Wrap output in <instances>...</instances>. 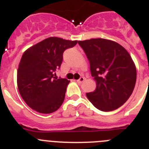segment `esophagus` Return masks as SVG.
Returning <instances> with one entry per match:
<instances>
[{
  "label": "esophagus",
  "mask_w": 149,
  "mask_h": 149,
  "mask_svg": "<svg viewBox=\"0 0 149 149\" xmlns=\"http://www.w3.org/2000/svg\"><path fill=\"white\" fill-rule=\"evenodd\" d=\"M84 80H85V78H84V77H81L80 78L78 79L77 81V82L78 83V84H81V83H83L84 81Z\"/></svg>",
  "instance_id": "1"
}]
</instances>
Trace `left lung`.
<instances>
[{
    "label": "left lung",
    "mask_w": 149,
    "mask_h": 149,
    "mask_svg": "<svg viewBox=\"0 0 149 149\" xmlns=\"http://www.w3.org/2000/svg\"><path fill=\"white\" fill-rule=\"evenodd\" d=\"M90 64L96 88L86 97L98 110L112 111L125 103L134 91L136 69L131 55L119 43L109 39L78 41Z\"/></svg>",
    "instance_id": "left-lung-1"
}]
</instances>
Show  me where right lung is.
Listing matches in <instances>:
<instances>
[{
  "label": "right lung",
  "mask_w": 149,
  "mask_h": 149,
  "mask_svg": "<svg viewBox=\"0 0 149 149\" xmlns=\"http://www.w3.org/2000/svg\"><path fill=\"white\" fill-rule=\"evenodd\" d=\"M77 41L49 37L24 51L18 65L17 85L22 98L30 108L40 113L58 110L70 81L55 77L63 62L64 51Z\"/></svg>",
  "instance_id": "right-lung-1"
}]
</instances>
